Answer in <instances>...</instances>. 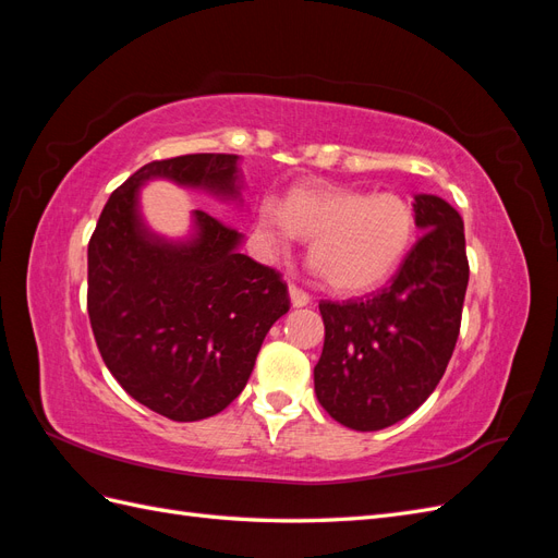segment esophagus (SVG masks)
<instances>
[{
  "mask_svg": "<svg viewBox=\"0 0 558 558\" xmlns=\"http://www.w3.org/2000/svg\"><path fill=\"white\" fill-rule=\"evenodd\" d=\"M289 295H291V305L293 307H307L310 302H312V298L305 291H300L298 286H289Z\"/></svg>",
  "mask_w": 558,
  "mask_h": 558,
  "instance_id": "1",
  "label": "esophagus"
}]
</instances>
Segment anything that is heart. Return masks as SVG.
Here are the masks:
<instances>
[{"mask_svg":"<svg viewBox=\"0 0 558 558\" xmlns=\"http://www.w3.org/2000/svg\"><path fill=\"white\" fill-rule=\"evenodd\" d=\"M258 223L277 248L289 246L293 234L312 240L310 258L342 293L381 283L400 265L414 238L410 205L391 193L295 189L281 207L265 202Z\"/></svg>","mask_w":558,"mask_h":558,"instance_id":"b5f03b06","label":"heart"}]
</instances>
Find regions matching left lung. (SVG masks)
I'll return each mask as SVG.
<instances>
[{"mask_svg": "<svg viewBox=\"0 0 558 558\" xmlns=\"http://www.w3.org/2000/svg\"><path fill=\"white\" fill-rule=\"evenodd\" d=\"M412 209L421 238L393 281L363 300L318 305L326 342L314 391L351 430H381L416 412L459 340L470 275L463 218L428 193L414 195Z\"/></svg>", "mask_w": 558, "mask_h": 558, "instance_id": "left-lung-1", "label": "left lung"}]
</instances>
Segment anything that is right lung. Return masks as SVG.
Here are the masks:
<instances>
[{"label":"right lung","mask_w":558,"mask_h":558,"mask_svg":"<svg viewBox=\"0 0 558 558\" xmlns=\"http://www.w3.org/2000/svg\"><path fill=\"white\" fill-rule=\"evenodd\" d=\"M240 160L193 154L144 165L111 193L88 244L99 353L134 400L172 421L214 416L244 391L265 335L289 312V289L207 211L191 214L185 238L150 230L142 189L165 179L242 207Z\"/></svg>","instance_id":"add662e5"}]
</instances>
